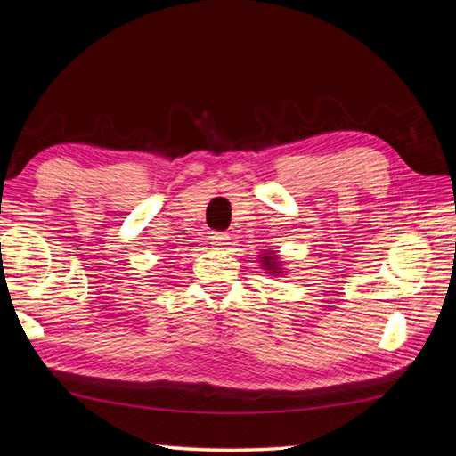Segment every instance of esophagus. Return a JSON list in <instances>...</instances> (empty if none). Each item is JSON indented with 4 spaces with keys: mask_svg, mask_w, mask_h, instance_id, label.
<instances>
[{
    "mask_svg": "<svg viewBox=\"0 0 456 456\" xmlns=\"http://www.w3.org/2000/svg\"><path fill=\"white\" fill-rule=\"evenodd\" d=\"M209 241H211V245L223 249V247H225L227 241H229V233H225V231H211Z\"/></svg>",
    "mask_w": 456,
    "mask_h": 456,
    "instance_id": "esophagus-1",
    "label": "esophagus"
}]
</instances>
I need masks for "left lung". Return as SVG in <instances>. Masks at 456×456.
<instances>
[{"mask_svg": "<svg viewBox=\"0 0 456 456\" xmlns=\"http://www.w3.org/2000/svg\"><path fill=\"white\" fill-rule=\"evenodd\" d=\"M265 265H269V267H271V265H275V261H273L271 256H265Z\"/></svg>", "mask_w": 456, "mask_h": 456, "instance_id": "left-lung-1", "label": "left lung"}]
</instances>
